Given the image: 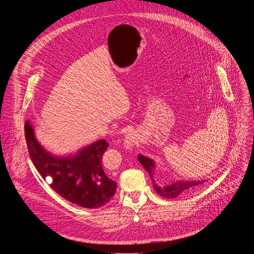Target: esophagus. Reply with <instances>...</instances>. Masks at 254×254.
<instances>
[{
	"label": "esophagus",
	"instance_id": "esophagus-1",
	"mask_svg": "<svg viewBox=\"0 0 254 254\" xmlns=\"http://www.w3.org/2000/svg\"><path fill=\"white\" fill-rule=\"evenodd\" d=\"M134 141H135L134 136L130 133H127L125 137V147H126V149L130 151L134 146Z\"/></svg>",
	"mask_w": 254,
	"mask_h": 254
}]
</instances>
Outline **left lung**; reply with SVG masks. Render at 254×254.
I'll return each instance as SVG.
<instances>
[{
    "mask_svg": "<svg viewBox=\"0 0 254 254\" xmlns=\"http://www.w3.org/2000/svg\"><path fill=\"white\" fill-rule=\"evenodd\" d=\"M137 160L140 163V165L146 169L152 179V183L155 191L160 195L168 199H173L178 197L180 194L186 193L188 191H192L199 185L206 182L207 180H198V181H187V180H177L175 182L167 185L159 184L157 183V180L155 177V167L156 163L154 160L144 157L143 155H138Z\"/></svg>",
    "mask_w": 254,
    "mask_h": 254,
    "instance_id": "8db88e82",
    "label": "left lung"
}]
</instances>
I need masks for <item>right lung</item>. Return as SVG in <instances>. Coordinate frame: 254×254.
Listing matches in <instances>:
<instances>
[{
	"instance_id": "right-lung-1",
	"label": "right lung",
	"mask_w": 254,
	"mask_h": 254,
	"mask_svg": "<svg viewBox=\"0 0 254 254\" xmlns=\"http://www.w3.org/2000/svg\"><path fill=\"white\" fill-rule=\"evenodd\" d=\"M25 137L31 160L50 187L65 200L77 206L94 209L105 205L117 190V182L108 178L101 166L108 143L98 139L75 154L56 156L46 151L36 138L30 121L25 124Z\"/></svg>"
}]
</instances>
